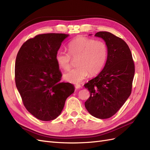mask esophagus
<instances>
[{
  "mask_svg": "<svg viewBox=\"0 0 150 150\" xmlns=\"http://www.w3.org/2000/svg\"><path fill=\"white\" fill-rule=\"evenodd\" d=\"M75 88L76 89H79V88H81V85H79V84H76L75 85Z\"/></svg>",
  "mask_w": 150,
  "mask_h": 150,
  "instance_id": "1",
  "label": "esophagus"
}]
</instances>
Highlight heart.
<instances>
[{"label":"heart","instance_id":"obj_1","mask_svg":"<svg viewBox=\"0 0 150 150\" xmlns=\"http://www.w3.org/2000/svg\"><path fill=\"white\" fill-rule=\"evenodd\" d=\"M69 53L58 50L55 59L57 65L64 71L69 70L72 59L77 61L78 67L64 74V79L71 83L78 84L88 76L98 74L105 66L108 56L107 44L102 40H97L85 36H79L72 39L67 46Z\"/></svg>","mask_w":150,"mask_h":150}]
</instances>
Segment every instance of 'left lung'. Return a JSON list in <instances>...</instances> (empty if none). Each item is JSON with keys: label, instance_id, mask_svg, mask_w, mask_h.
Instances as JSON below:
<instances>
[{"label": "left lung", "instance_id": "8db88e82", "mask_svg": "<svg viewBox=\"0 0 150 150\" xmlns=\"http://www.w3.org/2000/svg\"><path fill=\"white\" fill-rule=\"evenodd\" d=\"M95 36L105 41L108 56L102 71L84 85L90 93L84 105L92 116L107 119L115 115L130 96L134 64L128 44L122 39L105 31Z\"/></svg>", "mask_w": 150, "mask_h": 150}]
</instances>
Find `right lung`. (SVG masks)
<instances>
[{"instance_id": "1", "label": "right lung", "mask_w": 150, "mask_h": 150, "mask_svg": "<svg viewBox=\"0 0 150 150\" xmlns=\"http://www.w3.org/2000/svg\"><path fill=\"white\" fill-rule=\"evenodd\" d=\"M69 34L49 33L25 41L15 64L16 87L26 110L41 121L59 116L74 86L61 82L62 74L55 59L62 42Z\"/></svg>"}]
</instances>
